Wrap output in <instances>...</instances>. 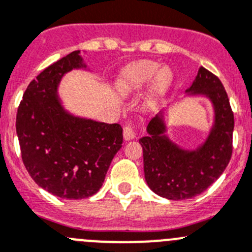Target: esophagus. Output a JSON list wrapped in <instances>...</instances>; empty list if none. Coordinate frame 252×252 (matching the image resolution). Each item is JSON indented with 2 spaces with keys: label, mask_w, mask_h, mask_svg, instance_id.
Instances as JSON below:
<instances>
[{
  "label": "esophagus",
  "mask_w": 252,
  "mask_h": 252,
  "mask_svg": "<svg viewBox=\"0 0 252 252\" xmlns=\"http://www.w3.org/2000/svg\"><path fill=\"white\" fill-rule=\"evenodd\" d=\"M123 137H124V139H126V140H131V139H134V138H135V131H134L133 126H124Z\"/></svg>",
  "instance_id": "34e87169"
}]
</instances>
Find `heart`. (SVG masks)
Instances as JSON below:
<instances>
[{
	"instance_id": "heart-1",
	"label": "heart",
	"mask_w": 252,
	"mask_h": 252,
	"mask_svg": "<svg viewBox=\"0 0 252 252\" xmlns=\"http://www.w3.org/2000/svg\"><path fill=\"white\" fill-rule=\"evenodd\" d=\"M170 81L171 73L168 68L159 69L158 63L153 61H139L122 72L119 87L126 92H134L152 83V94L157 97L165 91Z\"/></svg>"
}]
</instances>
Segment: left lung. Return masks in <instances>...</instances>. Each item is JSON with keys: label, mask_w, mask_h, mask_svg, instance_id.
<instances>
[{"label": "left lung", "mask_w": 252, "mask_h": 252, "mask_svg": "<svg viewBox=\"0 0 252 252\" xmlns=\"http://www.w3.org/2000/svg\"><path fill=\"white\" fill-rule=\"evenodd\" d=\"M188 97H206L214 108V123L205 142L194 150L183 149L168 137L164 110L147 126L143 147L144 175L148 187L169 200H184L205 191L224 173L231 159L234 113L220 79L199 68Z\"/></svg>", "instance_id": "1"}]
</instances>
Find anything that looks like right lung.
Wrapping results in <instances>:
<instances>
[{"label": "right lung", "mask_w": 252, "mask_h": 252, "mask_svg": "<svg viewBox=\"0 0 252 252\" xmlns=\"http://www.w3.org/2000/svg\"><path fill=\"white\" fill-rule=\"evenodd\" d=\"M73 69H87L81 51L61 58L31 82L18 107L16 131L23 164L37 185L63 199H84L102 188L122 148L123 129L64 109L58 87Z\"/></svg>", "instance_id": "1"}]
</instances>
